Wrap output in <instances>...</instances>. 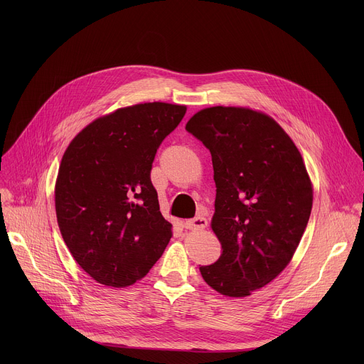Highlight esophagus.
Returning <instances> with one entry per match:
<instances>
[{"label":"esophagus","instance_id":"esophagus-1","mask_svg":"<svg viewBox=\"0 0 364 364\" xmlns=\"http://www.w3.org/2000/svg\"><path fill=\"white\" fill-rule=\"evenodd\" d=\"M184 226L190 230H203V229L207 228V219L203 218V216H198V218H194L191 220H186Z\"/></svg>","mask_w":364,"mask_h":364}]
</instances>
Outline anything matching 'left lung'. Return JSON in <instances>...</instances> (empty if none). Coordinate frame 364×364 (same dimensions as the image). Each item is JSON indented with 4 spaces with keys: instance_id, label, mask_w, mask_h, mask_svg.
<instances>
[{
    "instance_id": "left-lung-1",
    "label": "left lung",
    "mask_w": 364,
    "mask_h": 364,
    "mask_svg": "<svg viewBox=\"0 0 364 364\" xmlns=\"http://www.w3.org/2000/svg\"><path fill=\"white\" fill-rule=\"evenodd\" d=\"M186 129L212 154L216 183L212 230L222 255L200 267L207 285L247 296L291 262L313 209V183L302 155L269 115L243 107H212Z\"/></svg>"
}]
</instances>
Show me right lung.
<instances>
[{
  "label": "right lung",
  "mask_w": 364,
  "mask_h": 364,
  "mask_svg": "<svg viewBox=\"0 0 364 364\" xmlns=\"http://www.w3.org/2000/svg\"><path fill=\"white\" fill-rule=\"evenodd\" d=\"M186 105L136 103L86 125L66 148L55 186L60 233L96 282L124 288L142 279L171 239L149 173Z\"/></svg>",
  "instance_id": "right-lung-1"
}]
</instances>
